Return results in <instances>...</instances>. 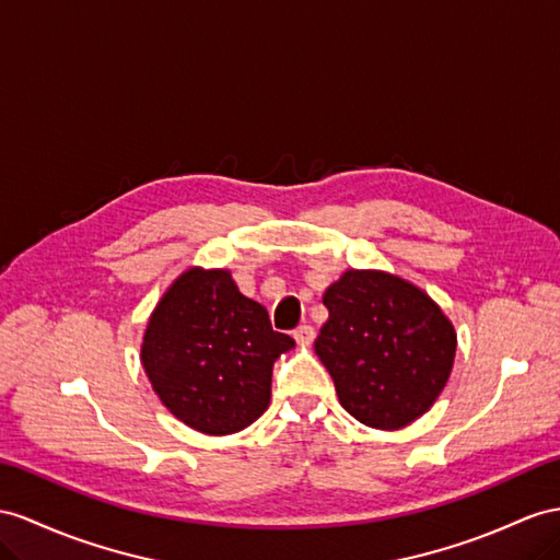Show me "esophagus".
I'll list each match as a JSON object with an SVG mask.
<instances>
[{"instance_id":"1","label":"esophagus","mask_w":560,"mask_h":560,"mask_svg":"<svg viewBox=\"0 0 560 560\" xmlns=\"http://www.w3.org/2000/svg\"><path fill=\"white\" fill-rule=\"evenodd\" d=\"M293 338H295L298 346H312L314 328H312V326H298L295 331H293Z\"/></svg>"}]
</instances>
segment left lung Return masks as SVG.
Listing matches in <instances>:
<instances>
[{
    "label": "left lung",
    "mask_w": 560,
    "mask_h": 560,
    "mask_svg": "<svg viewBox=\"0 0 560 560\" xmlns=\"http://www.w3.org/2000/svg\"><path fill=\"white\" fill-rule=\"evenodd\" d=\"M328 319L314 352L342 409L376 430H399L435 405L450 381L456 331L419 285L383 269H348L324 293Z\"/></svg>",
    "instance_id": "left-lung-1"
}]
</instances>
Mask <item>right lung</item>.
<instances>
[{
    "label": "right lung",
    "instance_id": "obj_1",
    "mask_svg": "<svg viewBox=\"0 0 560 560\" xmlns=\"http://www.w3.org/2000/svg\"><path fill=\"white\" fill-rule=\"evenodd\" d=\"M295 340L271 328L229 269L189 267L167 285L141 340V366L172 417L232 435L262 417L271 369Z\"/></svg>",
    "mask_w": 560,
    "mask_h": 560
}]
</instances>
